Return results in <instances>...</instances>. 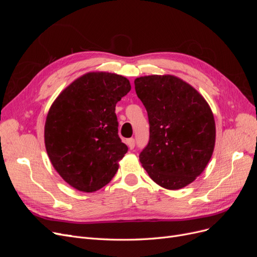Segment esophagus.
Instances as JSON below:
<instances>
[{
	"instance_id": "esophagus-1",
	"label": "esophagus",
	"mask_w": 257,
	"mask_h": 257,
	"mask_svg": "<svg viewBox=\"0 0 257 257\" xmlns=\"http://www.w3.org/2000/svg\"><path fill=\"white\" fill-rule=\"evenodd\" d=\"M126 145H127V147L130 148L131 150L134 149V148H135V139H134V138L127 139V141H126Z\"/></svg>"
}]
</instances>
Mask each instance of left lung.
<instances>
[{
  "label": "left lung",
  "mask_w": 257,
  "mask_h": 257,
  "mask_svg": "<svg viewBox=\"0 0 257 257\" xmlns=\"http://www.w3.org/2000/svg\"><path fill=\"white\" fill-rule=\"evenodd\" d=\"M134 83L150 125L149 143L139 161L162 188L182 189L204 172L212 157L213 113L206 99L176 76H144Z\"/></svg>",
  "instance_id": "8db88e82"
}]
</instances>
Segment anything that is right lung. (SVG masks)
<instances>
[{
	"mask_svg": "<svg viewBox=\"0 0 257 257\" xmlns=\"http://www.w3.org/2000/svg\"><path fill=\"white\" fill-rule=\"evenodd\" d=\"M130 81L111 73H88L61 92L45 123V146L54 169L69 185L95 192L109 183L127 146L118 135L115 104Z\"/></svg>",
	"mask_w": 257,
	"mask_h": 257,
	"instance_id": "obj_1",
	"label": "right lung"
}]
</instances>
